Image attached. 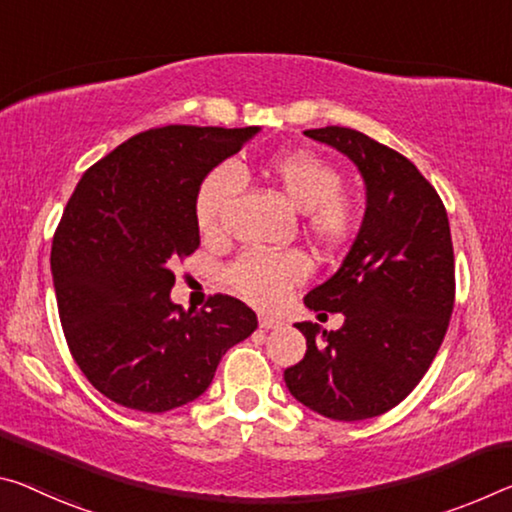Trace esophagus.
Instances as JSON below:
<instances>
[{
	"instance_id": "1",
	"label": "esophagus",
	"mask_w": 512,
	"mask_h": 512,
	"mask_svg": "<svg viewBox=\"0 0 512 512\" xmlns=\"http://www.w3.org/2000/svg\"><path fill=\"white\" fill-rule=\"evenodd\" d=\"M282 321L273 319V316H266V314H259V328L264 330H273V328H280Z\"/></svg>"
}]
</instances>
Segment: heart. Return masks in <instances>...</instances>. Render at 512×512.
Here are the masks:
<instances>
[{
    "label": "heart",
    "mask_w": 512,
    "mask_h": 512,
    "mask_svg": "<svg viewBox=\"0 0 512 512\" xmlns=\"http://www.w3.org/2000/svg\"><path fill=\"white\" fill-rule=\"evenodd\" d=\"M264 175L303 212V230L323 253H339L353 241L360 227V209L342 191L344 173L330 159L314 150H287L264 161ZM241 184L239 170L221 164L209 170L198 184L193 214L202 234L223 230L227 209ZM310 264L303 253H246L227 266L225 278L239 296L259 307H278L289 291L305 282Z\"/></svg>",
    "instance_id": "heart-1"
}]
</instances>
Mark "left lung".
Wrapping results in <instances>:
<instances>
[{"label": "left lung", "mask_w": 512, "mask_h": 512, "mask_svg": "<svg viewBox=\"0 0 512 512\" xmlns=\"http://www.w3.org/2000/svg\"><path fill=\"white\" fill-rule=\"evenodd\" d=\"M355 161L367 212L339 271L305 296L342 312L337 332L296 323L305 358L285 371L289 392L337 421L392 410L431 367L456 303V262L444 202L408 157L348 127L307 129Z\"/></svg>", "instance_id": "obj_1"}]
</instances>
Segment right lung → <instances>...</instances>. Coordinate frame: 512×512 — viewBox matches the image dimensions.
Here are the masks:
<instances>
[{"instance_id": "obj_1", "label": "right lung", "mask_w": 512, "mask_h": 512, "mask_svg": "<svg viewBox=\"0 0 512 512\" xmlns=\"http://www.w3.org/2000/svg\"><path fill=\"white\" fill-rule=\"evenodd\" d=\"M257 127L168 125L120 143L81 175L52 239L59 319L97 392L141 412L189 403L257 316L214 294L202 310L170 300L175 266L200 246L198 184Z\"/></svg>"}]
</instances>
